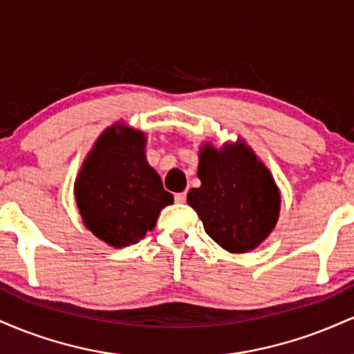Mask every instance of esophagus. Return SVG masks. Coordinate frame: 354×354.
Wrapping results in <instances>:
<instances>
[{
    "mask_svg": "<svg viewBox=\"0 0 354 354\" xmlns=\"http://www.w3.org/2000/svg\"><path fill=\"white\" fill-rule=\"evenodd\" d=\"M174 201H176V203H185L186 201V191L174 194Z\"/></svg>",
    "mask_w": 354,
    "mask_h": 354,
    "instance_id": "obj_1",
    "label": "esophagus"
}]
</instances>
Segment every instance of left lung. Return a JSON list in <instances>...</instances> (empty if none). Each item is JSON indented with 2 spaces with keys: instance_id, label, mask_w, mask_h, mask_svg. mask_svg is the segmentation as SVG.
Segmentation results:
<instances>
[{
  "instance_id": "left-lung-1",
  "label": "left lung",
  "mask_w": 354,
  "mask_h": 354,
  "mask_svg": "<svg viewBox=\"0 0 354 354\" xmlns=\"http://www.w3.org/2000/svg\"><path fill=\"white\" fill-rule=\"evenodd\" d=\"M200 188L189 189L188 205L201 218L205 231L231 253H248L266 239L279 214V193L265 165L248 146L200 154Z\"/></svg>"
}]
</instances>
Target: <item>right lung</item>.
<instances>
[{
  "label": "right lung",
  "instance_id": "obj_1",
  "mask_svg": "<svg viewBox=\"0 0 354 354\" xmlns=\"http://www.w3.org/2000/svg\"><path fill=\"white\" fill-rule=\"evenodd\" d=\"M145 145L143 133L111 126L96 141L76 180L84 225L115 248L140 241L154 228L160 211L173 203V194L146 163Z\"/></svg>",
  "mask_w": 354,
  "mask_h": 354
}]
</instances>
